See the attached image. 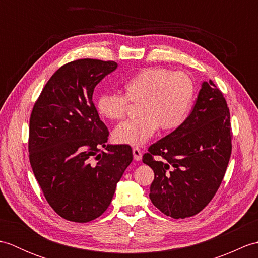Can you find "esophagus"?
<instances>
[{
	"instance_id": "34e87169",
	"label": "esophagus",
	"mask_w": 258,
	"mask_h": 258,
	"mask_svg": "<svg viewBox=\"0 0 258 258\" xmlns=\"http://www.w3.org/2000/svg\"><path fill=\"white\" fill-rule=\"evenodd\" d=\"M133 155H134L135 161L142 160V151L140 149H133Z\"/></svg>"
}]
</instances>
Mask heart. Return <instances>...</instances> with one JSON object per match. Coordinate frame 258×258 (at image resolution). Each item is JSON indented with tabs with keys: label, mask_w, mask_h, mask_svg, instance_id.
Listing matches in <instances>:
<instances>
[{
	"label": "heart",
	"mask_w": 258,
	"mask_h": 258,
	"mask_svg": "<svg viewBox=\"0 0 258 258\" xmlns=\"http://www.w3.org/2000/svg\"><path fill=\"white\" fill-rule=\"evenodd\" d=\"M125 94L105 92L97 97L96 108L103 117L124 118L131 102H139L140 116L117 125L113 139L119 144L142 146L157 128L171 131L186 119L194 98V84L187 74L165 68H146L126 81Z\"/></svg>",
	"instance_id": "obj_1"
}]
</instances>
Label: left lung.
Listing matches in <instances>:
<instances>
[{"instance_id":"left-lung-1","label":"left lung","mask_w":258,"mask_h":258,"mask_svg":"<svg viewBox=\"0 0 258 258\" xmlns=\"http://www.w3.org/2000/svg\"><path fill=\"white\" fill-rule=\"evenodd\" d=\"M231 153L225 97L211 80L203 82L188 117L143 155V163L154 171L152 203L176 220L196 215L216 194Z\"/></svg>"}]
</instances>
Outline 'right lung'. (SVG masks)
Returning a JSON list of instances; mask_svg holds the SVG:
<instances>
[{
    "label": "right lung",
    "mask_w": 258,
    "mask_h": 258,
    "mask_svg": "<svg viewBox=\"0 0 258 258\" xmlns=\"http://www.w3.org/2000/svg\"><path fill=\"white\" fill-rule=\"evenodd\" d=\"M117 69L82 58L48 80L30 118V163L48 204L59 216L87 223L107 210L133 160L130 145L106 144L108 130L93 103L95 86ZM100 147L107 151L99 153Z\"/></svg>",
    "instance_id": "right-lung-1"
}]
</instances>
